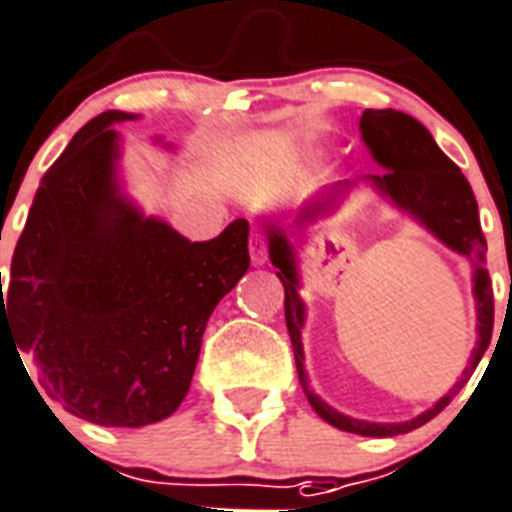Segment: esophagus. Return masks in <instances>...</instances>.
<instances>
[{"label":"esophagus","instance_id":"obj_1","mask_svg":"<svg viewBox=\"0 0 512 512\" xmlns=\"http://www.w3.org/2000/svg\"><path fill=\"white\" fill-rule=\"evenodd\" d=\"M248 251H251V261L256 267L267 264V237H264V232H253L251 243H248Z\"/></svg>","mask_w":512,"mask_h":512}]
</instances>
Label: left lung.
<instances>
[{"label": "left lung", "mask_w": 512, "mask_h": 512, "mask_svg": "<svg viewBox=\"0 0 512 512\" xmlns=\"http://www.w3.org/2000/svg\"><path fill=\"white\" fill-rule=\"evenodd\" d=\"M359 132L370 150L372 161L383 166V174H367L354 182H338L312 198L306 206L298 208L293 224L306 227V224L317 222L320 216L330 214L351 187L359 182L375 187V190L394 203L399 211L412 216L415 222L423 224L425 230L436 235L441 243L457 251L460 256L473 261V298H476V330L478 341L470 351V362L463 370L460 380L449 388L447 396H441L439 402L433 404L431 410L420 412L418 418L404 420V423H370V420H357L333 410L325 399L314 394L309 388V375L304 367V343H301V330H304L306 306L298 296V261L296 248L288 240V232L282 230L280 224L264 222L269 240V261L277 267L282 288H285V325H288L290 343H293V357H296L298 380L304 386V394L314 412L320 415L325 423L335 425L338 431L359 433V436H399V433H410L428 420H433L452 399L457 391L465 386L478 367L484 351L489 349L494 327V293L492 280L486 272V240L481 235V222H478V203L476 195L470 190L468 179L463 171L457 169L455 163L449 161L447 155L441 153V147L431 137L420 121L402 113V110H365L359 118Z\"/></svg>", "instance_id": "8db88e82"}]
</instances>
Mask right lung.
Returning <instances> with one entry per match:
<instances>
[{
	"label": "right lung",
	"mask_w": 512,
	"mask_h": 512,
	"mask_svg": "<svg viewBox=\"0 0 512 512\" xmlns=\"http://www.w3.org/2000/svg\"><path fill=\"white\" fill-rule=\"evenodd\" d=\"M134 118L105 110L76 132L36 190L7 293L0 285V338L28 357L49 399L108 428L177 410L208 317L251 267L245 219L190 243L126 198L113 124Z\"/></svg>",
	"instance_id": "add662e5"
}]
</instances>
